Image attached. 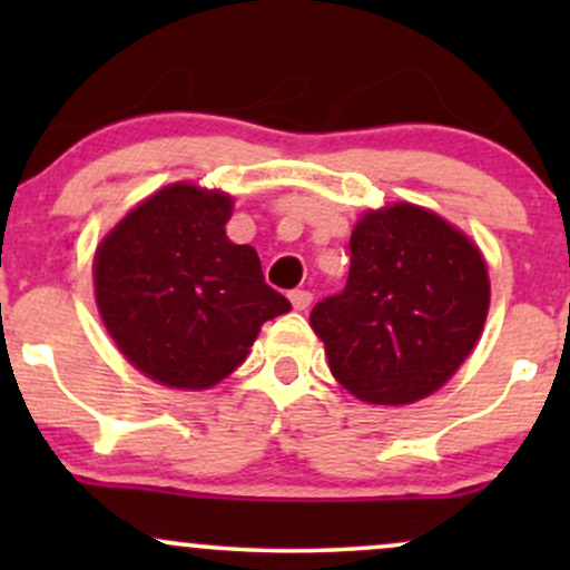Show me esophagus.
I'll list each match as a JSON object with an SVG mask.
<instances>
[{
  "instance_id": "34e87169",
  "label": "esophagus",
  "mask_w": 570,
  "mask_h": 570,
  "mask_svg": "<svg viewBox=\"0 0 570 570\" xmlns=\"http://www.w3.org/2000/svg\"><path fill=\"white\" fill-rule=\"evenodd\" d=\"M289 299H292L294 311H305V307H307V305H311L313 294H311V292H307V289H294V292H289Z\"/></svg>"
}]
</instances>
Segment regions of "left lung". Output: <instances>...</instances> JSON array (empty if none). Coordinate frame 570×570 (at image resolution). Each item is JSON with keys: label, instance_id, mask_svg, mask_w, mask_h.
Wrapping results in <instances>:
<instances>
[{"label": "left lung", "instance_id": "left-lung-1", "mask_svg": "<svg viewBox=\"0 0 570 570\" xmlns=\"http://www.w3.org/2000/svg\"><path fill=\"white\" fill-rule=\"evenodd\" d=\"M480 248L412 203L367 212L351 233L345 289L311 311L332 375L367 404L434 394L466 362L488 318Z\"/></svg>", "mask_w": 570, "mask_h": 570}]
</instances>
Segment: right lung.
Listing matches in <instances>:
<instances>
[{"label":"right lung","instance_id":"1","mask_svg":"<svg viewBox=\"0 0 570 570\" xmlns=\"http://www.w3.org/2000/svg\"><path fill=\"white\" fill-rule=\"evenodd\" d=\"M230 214V195L179 181L139 203L96 248L104 326L136 370L171 389L217 385L259 326L292 311L265 284L257 252L225 235Z\"/></svg>","mask_w":570,"mask_h":570}]
</instances>
